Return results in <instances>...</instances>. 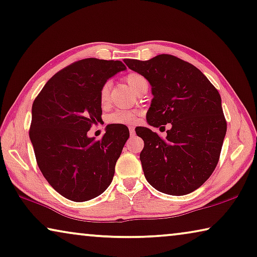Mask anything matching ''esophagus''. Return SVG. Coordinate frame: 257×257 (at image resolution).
Wrapping results in <instances>:
<instances>
[{"label": "esophagus", "instance_id": "obj_1", "mask_svg": "<svg viewBox=\"0 0 257 257\" xmlns=\"http://www.w3.org/2000/svg\"><path fill=\"white\" fill-rule=\"evenodd\" d=\"M129 133H130V136H135V128L133 127V125H129Z\"/></svg>", "mask_w": 257, "mask_h": 257}]
</instances>
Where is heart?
<instances>
[{
    "instance_id": "b5f03b06",
    "label": "heart",
    "mask_w": 257,
    "mask_h": 257,
    "mask_svg": "<svg viewBox=\"0 0 257 257\" xmlns=\"http://www.w3.org/2000/svg\"><path fill=\"white\" fill-rule=\"evenodd\" d=\"M125 80H127L128 85L132 87L134 91L139 90V87L143 83H147V79L144 78V76L137 72H130L125 76ZM108 93H109V83L106 82L104 85L101 86L100 93H99V100L100 104L104 106L107 100H108ZM139 116V112L137 110H115V112L110 113L107 116L106 121L110 124H132L135 123Z\"/></svg>"
}]
</instances>
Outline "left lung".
I'll use <instances>...</instances> for the list:
<instances>
[{
	"instance_id": "obj_1",
	"label": "left lung",
	"mask_w": 257,
	"mask_h": 257,
	"mask_svg": "<svg viewBox=\"0 0 257 257\" xmlns=\"http://www.w3.org/2000/svg\"><path fill=\"white\" fill-rule=\"evenodd\" d=\"M123 61L152 86L149 124L171 127L166 139L149 128L136 132L144 141L140 159L148 182L174 196L200 188L217 166L227 129L219 92L200 69L174 55Z\"/></svg>"
}]
</instances>
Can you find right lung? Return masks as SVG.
<instances>
[{
	"label": "right lung",
	"mask_w": 257,
	"mask_h": 257,
	"mask_svg": "<svg viewBox=\"0 0 257 257\" xmlns=\"http://www.w3.org/2000/svg\"><path fill=\"white\" fill-rule=\"evenodd\" d=\"M124 69L121 61H76L56 72L34 99L29 134L37 164L68 200H92L112 182L129 130L109 124L101 140L90 139L87 132L101 120V86Z\"/></svg>",
	"instance_id": "right-lung-1"
}]
</instances>
